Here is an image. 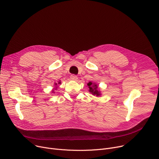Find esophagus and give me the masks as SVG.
I'll return each instance as SVG.
<instances>
[{
    "label": "esophagus",
    "mask_w": 159,
    "mask_h": 159,
    "mask_svg": "<svg viewBox=\"0 0 159 159\" xmlns=\"http://www.w3.org/2000/svg\"><path fill=\"white\" fill-rule=\"evenodd\" d=\"M70 78L72 80H74V81H76L78 80V76L75 75H71Z\"/></svg>",
    "instance_id": "1"
}]
</instances>
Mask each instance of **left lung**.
I'll list each match as a JSON object with an SVG mask.
<instances>
[{"mask_svg": "<svg viewBox=\"0 0 159 159\" xmlns=\"http://www.w3.org/2000/svg\"><path fill=\"white\" fill-rule=\"evenodd\" d=\"M88 86L89 87V91L90 92H91L93 95H96V96H99L100 95V92L97 90V84H93L92 82H89L88 84Z\"/></svg>", "mask_w": 159, "mask_h": 159, "instance_id": "1", "label": "left lung"}]
</instances>
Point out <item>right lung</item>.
I'll return each mask as SVG.
<instances>
[{"label": "right lung", "instance_id": "right-lung-1", "mask_svg": "<svg viewBox=\"0 0 159 159\" xmlns=\"http://www.w3.org/2000/svg\"><path fill=\"white\" fill-rule=\"evenodd\" d=\"M60 83V82H59V83Z\"/></svg>", "mask_w": 159, "mask_h": 159}]
</instances>
